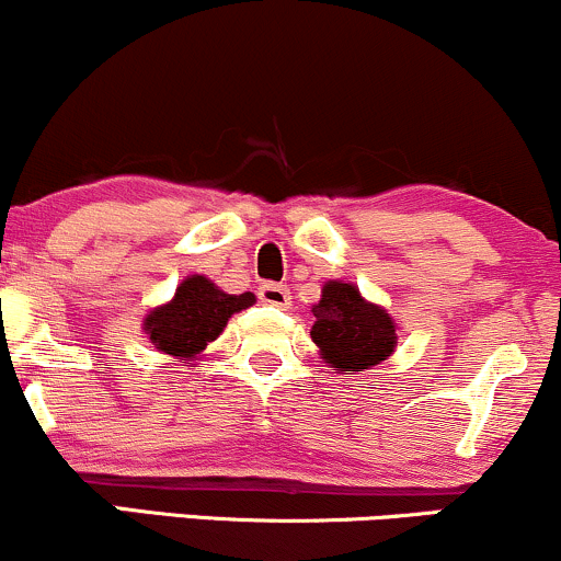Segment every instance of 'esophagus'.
<instances>
[{"mask_svg": "<svg viewBox=\"0 0 561 561\" xmlns=\"http://www.w3.org/2000/svg\"><path fill=\"white\" fill-rule=\"evenodd\" d=\"M259 300L266 302V306H276V308H287L293 302V295L285 285H274V282H263L259 287Z\"/></svg>", "mask_w": 561, "mask_h": 561, "instance_id": "esophagus-1", "label": "esophagus"}]
</instances>
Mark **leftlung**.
<instances>
[{
  "instance_id": "left-lung-1",
  "label": "left lung",
  "mask_w": 561,
  "mask_h": 561,
  "mask_svg": "<svg viewBox=\"0 0 561 561\" xmlns=\"http://www.w3.org/2000/svg\"><path fill=\"white\" fill-rule=\"evenodd\" d=\"M311 337L321 356L337 371L369 369L390 356L396 347V324L379 306L362 298L353 285L330 282L313 308Z\"/></svg>"
}]
</instances>
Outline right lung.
Returning a JSON list of instances; mask_svg holds the SVG:
<instances>
[{
  "label": "right lung",
  "instance_id": "add662e5",
  "mask_svg": "<svg viewBox=\"0 0 561 561\" xmlns=\"http://www.w3.org/2000/svg\"><path fill=\"white\" fill-rule=\"evenodd\" d=\"M255 295H227L205 276H190L179 285L169 306L145 319V330L169 356L192 358L224 332L231 313L253 306Z\"/></svg>",
  "mask_w": 561,
  "mask_h": 561
}]
</instances>
